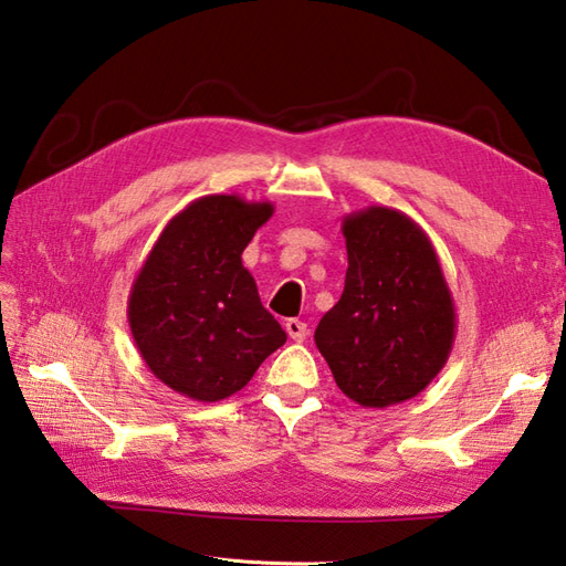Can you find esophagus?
<instances>
[{
  "label": "esophagus",
  "mask_w": 566,
  "mask_h": 566,
  "mask_svg": "<svg viewBox=\"0 0 566 566\" xmlns=\"http://www.w3.org/2000/svg\"><path fill=\"white\" fill-rule=\"evenodd\" d=\"M285 332H287V336L293 338V342H305L307 334H310L307 324L300 322V319H287L285 322Z\"/></svg>",
  "instance_id": "34e87169"
}]
</instances>
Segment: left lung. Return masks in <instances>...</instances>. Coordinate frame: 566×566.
Returning <instances> with one entry per match:
<instances>
[{
  "instance_id": "8db88e82",
  "label": "left lung",
  "mask_w": 566,
  "mask_h": 566,
  "mask_svg": "<svg viewBox=\"0 0 566 566\" xmlns=\"http://www.w3.org/2000/svg\"><path fill=\"white\" fill-rule=\"evenodd\" d=\"M348 269L315 344L338 389L385 409L423 392L455 342V303L436 249L401 210L370 206L342 222Z\"/></svg>"
}]
</instances>
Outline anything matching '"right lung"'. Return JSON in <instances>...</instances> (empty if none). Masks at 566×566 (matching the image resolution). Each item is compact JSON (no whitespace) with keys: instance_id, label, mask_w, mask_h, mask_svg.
Here are the masks:
<instances>
[{"instance_id":"obj_1","label":"right lung","mask_w":566,"mask_h":566,"mask_svg":"<svg viewBox=\"0 0 566 566\" xmlns=\"http://www.w3.org/2000/svg\"><path fill=\"white\" fill-rule=\"evenodd\" d=\"M273 216L269 200L196 198L174 216L137 271L128 322L145 366L188 399L220 401L285 344L261 305L242 251Z\"/></svg>"}]
</instances>
